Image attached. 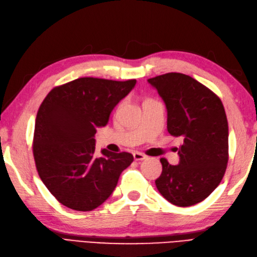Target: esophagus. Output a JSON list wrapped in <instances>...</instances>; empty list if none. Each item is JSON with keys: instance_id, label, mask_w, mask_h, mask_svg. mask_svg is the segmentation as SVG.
Instances as JSON below:
<instances>
[{"instance_id": "34e87169", "label": "esophagus", "mask_w": 257, "mask_h": 257, "mask_svg": "<svg viewBox=\"0 0 257 257\" xmlns=\"http://www.w3.org/2000/svg\"><path fill=\"white\" fill-rule=\"evenodd\" d=\"M134 158H135L136 161H143L147 157L145 155L142 154V153H139V151H136V153H134Z\"/></svg>"}]
</instances>
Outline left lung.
<instances>
[{"mask_svg":"<svg viewBox=\"0 0 257 257\" xmlns=\"http://www.w3.org/2000/svg\"><path fill=\"white\" fill-rule=\"evenodd\" d=\"M167 109V130L182 137L178 165L165 158L158 191L178 206L203 201L219 185L229 160V127L220 98L205 85L181 73L149 78Z\"/></svg>","mask_w":257,"mask_h":257,"instance_id":"1","label":"left lung"}]
</instances>
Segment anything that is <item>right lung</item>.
<instances>
[{
    "label": "right lung",
    "mask_w": 257,
    "mask_h": 257,
    "mask_svg": "<svg viewBox=\"0 0 257 257\" xmlns=\"http://www.w3.org/2000/svg\"><path fill=\"white\" fill-rule=\"evenodd\" d=\"M136 79L83 77L54 88L38 110L33 143L36 167L50 193L64 206L89 212L102 204L132 162L129 153L102 149L95 158V134Z\"/></svg>",
    "instance_id": "add662e5"
}]
</instances>
